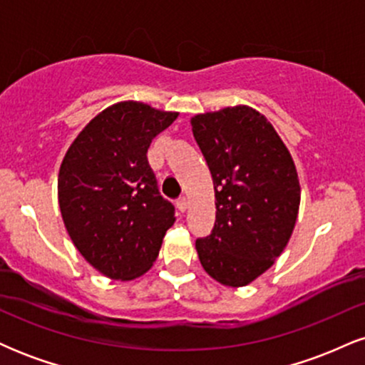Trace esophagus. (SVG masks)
<instances>
[{"mask_svg": "<svg viewBox=\"0 0 365 365\" xmlns=\"http://www.w3.org/2000/svg\"><path fill=\"white\" fill-rule=\"evenodd\" d=\"M177 207H178L180 211H182V212H185V211H187V207H188V200H187V197H180V199L177 200Z\"/></svg>", "mask_w": 365, "mask_h": 365, "instance_id": "34e87169", "label": "esophagus"}]
</instances>
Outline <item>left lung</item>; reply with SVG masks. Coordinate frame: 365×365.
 Wrapping results in <instances>:
<instances>
[{
    "label": "left lung",
    "instance_id": "8db88e82",
    "mask_svg": "<svg viewBox=\"0 0 365 365\" xmlns=\"http://www.w3.org/2000/svg\"><path fill=\"white\" fill-rule=\"evenodd\" d=\"M215 185L216 221L195 242L204 271L245 287L273 266L290 240L300 206L295 163L262 113L238 104L190 118Z\"/></svg>",
    "mask_w": 365,
    "mask_h": 365
}]
</instances>
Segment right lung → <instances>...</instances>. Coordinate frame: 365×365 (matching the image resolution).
<instances>
[{
	"instance_id": "right-lung-1",
	"label": "right lung",
	"mask_w": 365,
	"mask_h": 365,
	"mask_svg": "<svg viewBox=\"0 0 365 365\" xmlns=\"http://www.w3.org/2000/svg\"><path fill=\"white\" fill-rule=\"evenodd\" d=\"M140 101H120L81 130L58 173V204L75 249L118 282L145 274L175 223L148 163L154 137L177 120Z\"/></svg>"
}]
</instances>
